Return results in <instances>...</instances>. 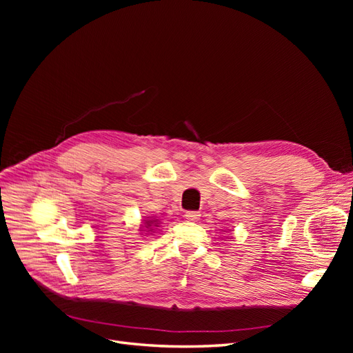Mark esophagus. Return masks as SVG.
I'll return each mask as SVG.
<instances>
[{
	"mask_svg": "<svg viewBox=\"0 0 353 353\" xmlns=\"http://www.w3.org/2000/svg\"><path fill=\"white\" fill-rule=\"evenodd\" d=\"M199 218H200V213L196 212V210H190V212L185 213V219H188V221H191V222L199 221Z\"/></svg>",
	"mask_w": 353,
	"mask_h": 353,
	"instance_id": "1",
	"label": "esophagus"
}]
</instances>
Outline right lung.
Wrapping results in <instances>:
<instances>
[{
    "label": "right lung",
    "mask_w": 353,
    "mask_h": 353,
    "mask_svg": "<svg viewBox=\"0 0 353 353\" xmlns=\"http://www.w3.org/2000/svg\"><path fill=\"white\" fill-rule=\"evenodd\" d=\"M144 223H145V225H147L145 228H148V227H150V225H152V223H157V219H156V221H145ZM156 227H157V225H156ZM148 231H150V230H148Z\"/></svg>",
    "instance_id": "obj_1"
}]
</instances>
